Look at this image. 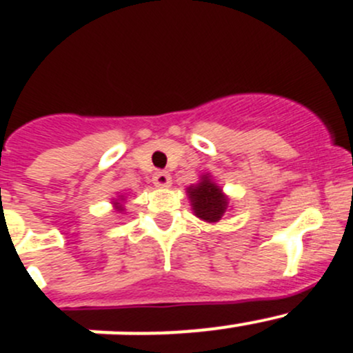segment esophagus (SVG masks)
Wrapping results in <instances>:
<instances>
[{"mask_svg":"<svg viewBox=\"0 0 353 353\" xmlns=\"http://www.w3.org/2000/svg\"><path fill=\"white\" fill-rule=\"evenodd\" d=\"M172 179H170V174L165 172V170H159V172L154 174V184L159 188H169Z\"/></svg>","mask_w":353,"mask_h":353,"instance_id":"34e87169","label":"esophagus"}]
</instances>
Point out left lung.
<instances>
[{"label": "left lung", "instance_id": "1", "mask_svg": "<svg viewBox=\"0 0 353 353\" xmlns=\"http://www.w3.org/2000/svg\"><path fill=\"white\" fill-rule=\"evenodd\" d=\"M186 193L194 215L205 222H219L229 208V198L222 193V188L216 186L210 174L201 176L199 183L188 188Z\"/></svg>", "mask_w": 353, "mask_h": 353}]
</instances>
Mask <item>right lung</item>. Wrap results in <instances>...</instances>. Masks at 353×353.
<instances>
[{"label":"right lung","mask_w":353,"mask_h":353,"mask_svg":"<svg viewBox=\"0 0 353 353\" xmlns=\"http://www.w3.org/2000/svg\"><path fill=\"white\" fill-rule=\"evenodd\" d=\"M114 205H116V210H119V212H121V210H123V206H121L117 201H114Z\"/></svg>","instance_id":"right-lung-1"}]
</instances>
